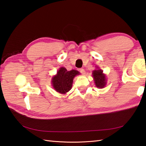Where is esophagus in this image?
<instances>
[{
  "instance_id": "esophagus-1",
  "label": "esophagus",
  "mask_w": 146,
  "mask_h": 146,
  "mask_svg": "<svg viewBox=\"0 0 146 146\" xmlns=\"http://www.w3.org/2000/svg\"><path fill=\"white\" fill-rule=\"evenodd\" d=\"M79 71L82 74H83V75H84V74L85 73V70L84 69V68H80V69H79Z\"/></svg>"
}]
</instances>
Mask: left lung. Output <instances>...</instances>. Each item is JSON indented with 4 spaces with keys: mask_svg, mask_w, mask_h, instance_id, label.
Instances as JSON below:
<instances>
[{
    "mask_svg": "<svg viewBox=\"0 0 146 146\" xmlns=\"http://www.w3.org/2000/svg\"><path fill=\"white\" fill-rule=\"evenodd\" d=\"M97 68H98V69L94 70L92 72L94 83H95L97 87L99 88H104L106 86V75L103 73V71L99 69V67Z\"/></svg>",
    "mask_w": 146,
    "mask_h": 146,
    "instance_id": "8db88e82",
    "label": "left lung"
}]
</instances>
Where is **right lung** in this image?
<instances>
[{"instance_id": "obj_1", "label": "right lung", "mask_w": 146, "mask_h": 146, "mask_svg": "<svg viewBox=\"0 0 146 146\" xmlns=\"http://www.w3.org/2000/svg\"><path fill=\"white\" fill-rule=\"evenodd\" d=\"M80 74L77 70L68 71L65 68H60L57 74L52 77V87L56 92L64 94L71 89L73 78Z\"/></svg>"}]
</instances>
